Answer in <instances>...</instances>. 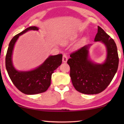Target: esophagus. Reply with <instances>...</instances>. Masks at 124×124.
<instances>
[{
  "mask_svg": "<svg viewBox=\"0 0 124 124\" xmlns=\"http://www.w3.org/2000/svg\"><path fill=\"white\" fill-rule=\"evenodd\" d=\"M68 60V57L66 55V54H63L62 55V62H67Z\"/></svg>",
  "mask_w": 124,
  "mask_h": 124,
  "instance_id": "1",
  "label": "esophagus"
}]
</instances>
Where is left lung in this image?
Segmentation results:
<instances>
[{"instance_id":"8db88e82","label":"left lung","mask_w":124,"mask_h":124,"mask_svg":"<svg viewBox=\"0 0 124 124\" xmlns=\"http://www.w3.org/2000/svg\"><path fill=\"white\" fill-rule=\"evenodd\" d=\"M94 41L101 42L106 48V59L103 63H96L91 60L89 50L92 45H86L73 52L67 62L73 85L82 94L102 92L111 83L118 69L119 59L116 43L99 26Z\"/></svg>"}]
</instances>
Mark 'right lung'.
Segmentation results:
<instances>
[{
    "mask_svg": "<svg viewBox=\"0 0 124 124\" xmlns=\"http://www.w3.org/2000/svg\"><path fill=\"white\" fill-rule=\"evenodd\" d=\"M37 26H30L15 35L9 42L6 56V67L14 85L23 94H37L45 92L51 85L52 74L62 62V54L50 55L36 68L28 71L18 70L13 66L12 54L15 43L20 35L29 30H37Z\"/></svg>",
    "mask_w": 124,
    "mask_h": 124,
    "instance_id": "1",
    "label": "right lung"
}]
</instances>
